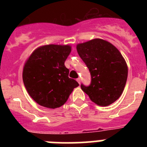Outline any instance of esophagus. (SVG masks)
I'll list each match as a JSON object with an SVG mask.
<instances>
[{"label": "esophagus", "mask_w": 147, "mask_h": 147, "mask_svg": "<svg viewBox=\"0 0 147 147\" xmlns=\"http://www.w3.org/2000/svg\"><path fill=\"white\" fill-rule=\"evenodd\" d=\"M76 81L78 82L79 84H80V82H81V79H80V78H78V79H76Z\"/></svg>", "instance_id": "obj_1"}]
</instances>
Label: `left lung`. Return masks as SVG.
<instances>
[{
	"mask_svg": "<svg viewBox=\"0 0 147 147\" xmlns=\"http://www.w3.org/2000/svg\"><path fill=\"white\" fill-rule=\"evenodd\" d=\"M76 50L91 76L89 86L82 84V90L99 106L115 102L123 93L128 74L127 63L120 51L102 39L78 44Z\"/></svg>",
	"mask_w": 147,
	"mask_h": 147,
	"instance_id": "8db88e82",
	"label": "left lung"
}]
</instances>
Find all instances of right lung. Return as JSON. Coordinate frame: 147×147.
<instances>
[{
    "label": "right lung",
    "instance_id": "add662e5",
    "mask_svg": "<svg viewBox=\"0 0 147 147\" xmlns=\"http://www.w3.org/2000/svg\"><path fill=\"white\" fill-rule=\"evenodd\" d=\"M71 51L70 45H46L31 54L23 67V80L30 96L42 107L54 109L67 102L79 86L68 77L65 62Z\"/></svg>",
    "mask_w": 147,
    "mask_h": 147
}]
</instances>
